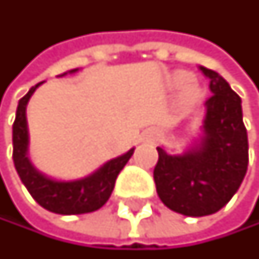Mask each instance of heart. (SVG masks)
Returning a JSON list of instances; mask_svg holds the SVG:
<instances>
[{
    "label": "heart",
    "mask_w": 259,
    "mask_h": 259,
    "mask_svg": "<svg viewBox=\"0 0 259 259\" xmlns=\"http://www.w3.org/2000/svg\"><path fill=\"white\" fill-rule=\"evenodd\" d=\"M176 83H177L179 87H186V93H188L189 96H195V94H197V88H195L194 85H191V77H189V74H186V73H179V74L176 76Z\"/></svg>",
    "instance_id": "obj_1"
}]
</instances>
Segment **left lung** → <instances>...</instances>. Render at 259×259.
<instances>
[{"instance_id":"obj_1","label":"left lung","mask_w":259,"mask_h":259,"mask_svg":"<svg viewBox=\"0 0 259 259\" xmlns=\"http://www.w3.org/2000/svg\"><path fill=\"white\" fill-rule=\"evenodd\" d=\"M210 79L204 137L183 155L161 148L154 168L155 189L171 210L188 217L218 212L238 191L249 163L241 99L217 71L200 67Z\"/></svg>"}]
</instances>
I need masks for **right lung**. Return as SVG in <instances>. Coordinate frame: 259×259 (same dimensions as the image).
Returning a JSON list of instances; mask_svg holds the SVG:
<instances>
[{
    "label": "right lung",
    "mask_w": 259,
    "mask_h": 259,
    "mask_svg": "<svg viewBox=\"0 0 259 259\" xmlns=\"http://www.w3.org/2000/svg\"><path fill=\"white\" fill-rule=\"evenodd\" d=\"M76 70H71V73ZM42 82L31 87L28 93L19 99L16 108V117L13 122V163L16 172L30 192V195L36 200L44 209L61 213V215H76L87 213L101 209L110 198L116 179L123 169L126 161L131 158L134 148L126 154L113 158L98 169L94 174L76 180V182H56L41 172H38L27 158V122H25V107L31 94Z\"/></svg>",
    "instance_id": "obj_1"
}]
</instances>
